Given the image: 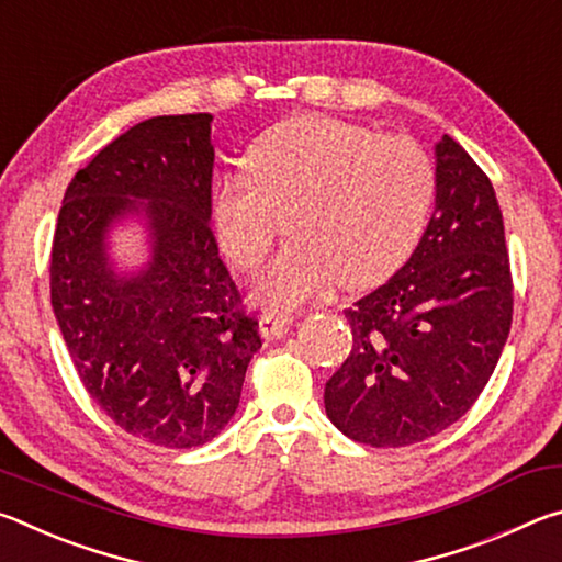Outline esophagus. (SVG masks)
<instances>
[{"instance_id": "esophagus-1", "label": "esophagus", "mask_w": 562, "mask_h": 562, "mask_svg": "<svg viewBox=\"0 0 562 562\" xmlns=\"http://www.w3.org/2000/svg\"><path fill=\"white\" fill-rule=\"evenodd\" d=\"M292 317L284 312H262L260 315V335L265 339H278L288 331Z\"/></svg>"}]
</instances>
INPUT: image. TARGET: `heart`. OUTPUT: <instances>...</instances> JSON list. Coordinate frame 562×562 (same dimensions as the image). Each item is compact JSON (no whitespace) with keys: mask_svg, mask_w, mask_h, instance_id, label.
Here are the masks:
<instances>
[{"mask_svg":"<svg viewBox=\"0 0 562 562\" xmlns=\"http://www.w3.org/2000/svg\"><path fill=\"white\" fill-rule=\"evenodd\" d=\"M250 176H225L213 221L235 268L258 265L290 217L292 237L255 274L252 297L290 310L339 282L369 288L414 252L436 195L426 150L406 136L304 116L252 146Z\"/></svg>","mask_w":562,"mask_h":562,"instance_id":"b5f03b06","label":"heart"}]
</instances>
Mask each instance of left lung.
<instances>
[{
  "label": "left lung",
  "mask_w": 562,
  "mask_h": 562,
  "mask_svg": "<svg viewBox=\"0 0 562 562\" xmlns=\"http://www.w3.org/2000/svg\"><path fill=\"white\" fill-rule=\"evenodd\" d=\"M351 351L325 386L329 422L374 449L449 429L488 384L513 319L503 215L488 176L443 136L436 207L408 262L345 310Z\"/></svg>",
  "instance_id": "obj_1"
}]
</instances>
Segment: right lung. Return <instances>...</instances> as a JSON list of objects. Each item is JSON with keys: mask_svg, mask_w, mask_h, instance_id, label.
<instances>
[{"mask_svg": "<svg viewBox=\"0 0 562 562\" xmlns=\"http://www.w3.org/2000/svg\"><path fill=\"white\" fill-rule=\"evenodd\" d=\"M211 121L156 116L121 133L71 178L52 243V307L81 384L123 431L166 449L225 429L262 347L211 227ZM138 210L155 255L119 279L102 237Z\"/></svg>", "mask_w": 562, "mask_h": 562, "instance_id": "1", "label": "right lung"}]
</instances>
